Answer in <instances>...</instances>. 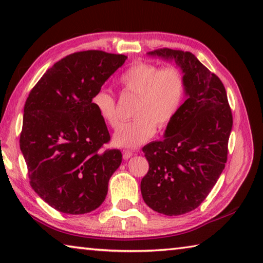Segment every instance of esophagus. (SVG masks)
I'll return each mask as SVG.
<instances>
[{
  "label": "esophagus",
  "mask_w": 263,
  "mask_h": 263,
  "mask_svg": "<svg viewBox=\"0 0 263 263\" xmlns=\"http://www.w3.org/2000/svg\"><path fill=\"white\" fill-rule=\"evenodd\" d=\"M132 155H133L132 151H128V149H124V151H123V158H124V160L130 159V158L132 157Z\"/></svg>",
  "instance_id": "esophagus-1"
}]
</instances>
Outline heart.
<instances>
[{"mask_svg": "<svg viewBox=\"0 0 263 263\" xmlns=\"http://www.w3.org/2000/svg\"><path fill=\"white\" fill-rule=\"evenodd\" d=\"M123 90L138 96L133 110L136 119L119 126L114 135L118 147L135 148L149 140L155 130H162L179 112L185 95L183 75L175 67L160 68L149 62H137L119 78ZM92 106L111 127H117L119 115L116 99L105 90L92 97Z\"/></svg>", "mask_w": 263, "mask_h": 263, "instance_id": "1", "label": "heart"}]
</instances>
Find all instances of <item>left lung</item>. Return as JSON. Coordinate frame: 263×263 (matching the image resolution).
Instances as JSON below:
<instances>
[{"label":"left lung","mask_w":263,"mask_h":263,"mask_svg":"<svg viewBox=\"0 0 263 263\" xmlns=\"http://www.w3.org/2000/svg\"><path fill=\"white\" fill-rule=\"evenodd\" d=\"M147 54L180 66L186 100L164 139L142 147L149 169L141 180V195L154 211L180 216L201 205L225 168L232 111L220 79L193 53L159 48Z\"/></svg>","instance_id":"1"}]
</instances>
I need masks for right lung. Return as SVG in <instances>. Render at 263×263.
Segmentation results:
<instances>
[{
    "label": "right lung",
    "instance_id": "1",
    "mask_svg": "<svg viewBox=\"0 0 263 263\" xmlns=\"http://www.w3.org/2000/svg\"><path fill=\"white\" fill-rule=\"evenodd\" d=\"M127 59L90 50L65 57L43 75L24 105L20 147L30 184L48 205L69 215L99 208L122 163L92 97Z\"/></svg>",
    "mask_w": 263,
    "mask_h": 263
}]
</instances>
